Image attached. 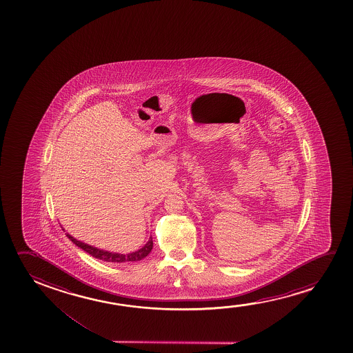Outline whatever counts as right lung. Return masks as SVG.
I'll return each instance as SVG.
<instances>
[{"label":"right lung","instance_id":"right-lung-1","mask_svg":"<svg viewBox=\"0 0 353 353\" xmlns=\"http://www.w3.org/2000/svg\"><path fill=\"white\" fill-rule=\"evenodd\" d=\"M66 236H68L76 246L82 248L83 251L87 252V253H89V254L94 256V258L100 259V261H111V263H126V261H141V259H143V258L148 256L150 251H152V248H153V240H152V236L150 237L148 242H147L142 248L137 250V251L128 253V254H121V253H114V252L105 251V250H100V248H97V247L90 246V245L84 243V242L78 241L77 239L71 236L68 232H66Z\"/></svg>","mask_w":353,"mask_h":353}]
</instances>
